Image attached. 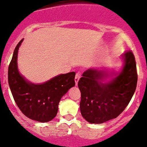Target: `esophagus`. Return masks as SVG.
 Masks as SVG:
<instances>
[{
  "label": "esophagus",
  "instance_id": "1",
  "mask_svg": "<svg viewBox=\"0 0 147 147\" xmlns=\"http://www.w3.org/2000/svg\"><path fill=\"white\" fill-rule=\"evenodd\" d=\"M79 79H80V74L77 73L75 75V85L78 86V83Z\"/></svg>",
  "mask_w": 147,
  "mask_h": 147
}]
</instances>
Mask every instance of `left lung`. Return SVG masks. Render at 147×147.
<instances>
[{
  "label": "left lung",
  "mask_w": 147,
  "mask_h": 147,
  "mask_svg": "<svg viewBox=\"0 0 147 147\" xmlns=\"http://www.w3.org/2000/svg\"><path fill=\"white\" fill-rule=\"evenodd\" d=\"M121 61L118 71L93 67L79 80L80 112L88 122L102 124L116 118L133 97L138 80L134 55L131 51L125 53Z\"/></svg>",
  "instance_id": "obj_1"
}]
</instances>
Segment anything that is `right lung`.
<instances>
[{
	"mask_svg": "<svg viewBox=\"0 0 147 147\" xmlns=\"http://www.w3.org/2000/svg\"><path fill=\"white\" fill-rule=\"evenodd\" d=\"M16 46L8 70V81L16 104L28 118L39 122L51 121L57 115L59 103L69 88L75 86V72L61 74L42 83H34L20 72Z\"/></svg>",
	"mask_w": 147,
	"mask_h": 147,
	"instance_id": "obj_1",
	"label": "right lung"
}]
</instances>
